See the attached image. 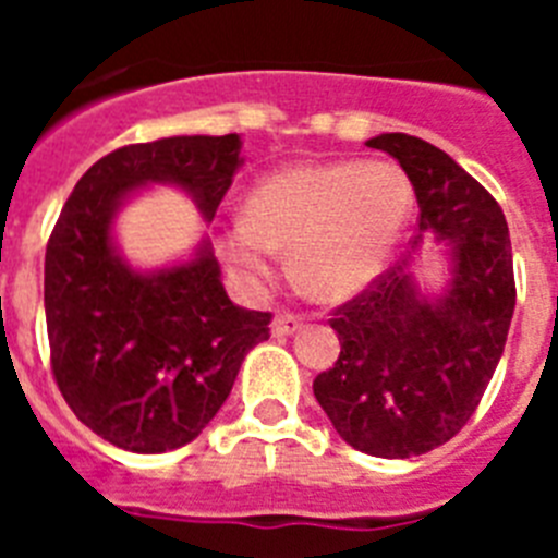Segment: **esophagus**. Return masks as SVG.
<instances>
[{"label":"esophagus","mask_w":558,"mask_h":558,"mask_svg":"<svg viewBox=\"0 0 558 558\" xmlns=\"http://www.w3.org/2000/svg\"><path fill=\"white\" fill-rule=\"evenodd\" d=\"M302 318L293 313H279L274 318V324H270V332L276 335V338H288V335H293L295 329H302Z\"/></svg>","instance_id":"34e87169"}]
</instances>
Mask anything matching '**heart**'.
Instances as JSON below:
<instances>
[{
    "mask_svg": "<svg viewBox=\"0 0 558 558\" xmlns=\"http://www.w3.org/2000/svg\"><path fill=\"white\" fill-rule=\"evenodd\" d=\"M413 211V184L393 161H310L270 172L245 198V218L223 234V254L245 282L276 274V251L315 302L372 288L397 254Z\"/></svg>",
    "mask_w": 558,
    "mask_h": 558,
    "instance_id": "1",
    "label": "heart"
}]
</instances>
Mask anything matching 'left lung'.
<instances>
[{
  "instance_id": "obj_1",
  "label": "left lung",
  "mask_w": 558,
  "mask_h": 558,
  "mask_svg": "<svg viewBox=\"0 0 558 558\" xmlns=\"http://www.w3.org/2000/svg\"><path fill=\"white\" fill-rule=\"evenodd\" d=\"M408 172L418 236L445 245L447 279L422 288L416 259L393 265L335 313L340 354L313 393L338 436L377 458L436 450L475 413L514 315V263L502 209L445 150L408 133L366 142Z\"/></svg>"
}]
</instances>
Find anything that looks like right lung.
<instances>
[{"mask_svg":"<svg viewBox=\"0 0 558 558\" xmlns=\"http://www.w3.org/2000/svg\"><path fill=\"white\" fill-rule=\"evenodd\" d=\"M243 140L167 136L128 145L86 170L44 256L52 372L88 430L128 452L190 445L231 393L245 354L268 340L270 313L236 307L209 236L186 259L133 268L117 215L150 184L190 195L209 223L243 167Z\"/></svg>","mask_w":558,"mask_h":558,"instance_id":"obj_1","label":"right lung"}]
</instances>
